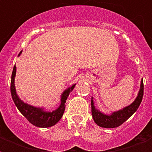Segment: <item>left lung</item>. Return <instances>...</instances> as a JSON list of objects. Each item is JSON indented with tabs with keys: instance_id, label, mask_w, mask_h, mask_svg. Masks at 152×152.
Masks as SVG:
<instances>
[{
	"instance_id": "obj_1",
	"label": "left lung",
	"mask_w": 152,
	"mask_h": 152,
	"mask_svg": "<svg viewBox=\"0 0 152 152\" xmlns=\"http://www.w3.org/2000/svg\"><path fill=\"white\" fill-rule=\"evenodd\" d=\"M143 95H144V83H143V80H141L140 88L135 101L132 104H130L129 106H126L122 110L113 112L110 115H106L101 113L99 110H98L94 106L93 98L91 97V113H92L93 119L100 127L109 128V129L118 127L121 125H122L125 121H127L137 110V109L139 108L140 105L141 103Z\"/></svg>"
}]
</instances>
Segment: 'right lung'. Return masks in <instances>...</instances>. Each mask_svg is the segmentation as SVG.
<instances>
[{
    "label": "right lung",
    "mask_w": 152,
    "mask_h": 152,
    "mask_svg": "<svg viewBox=\"0 0 152 152\" xmlns=\"http://www.w3.org/2000/svg\"><path fill=\"white\" fill-rule=\"evenodd\" d=\"M22 51L19 53V56L21 54ZM16 72V67L15 65L13 68L12 74V79H11V95L12 98L14 103L16 106L17 109L20 112L27 118L30 123L34 126L39 128H48L51 127L53 125H56L60 119L63 116L65 109V102L68 99L69 93L73 90L76 84H74L72 87L69 88L64 91L61 95V104L59 107L56 109L52 112L45 111L43 108H39L34 107L27 103H24L20 98L18 97L15 88V76Z\"/></svg>",
    "instance_id": "obj_1"
}]
</instances>
